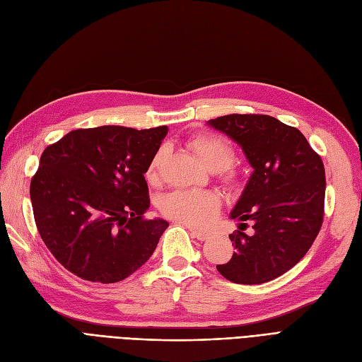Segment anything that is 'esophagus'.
Segmentation results:
<instances>
[{
    "label": "esophagus",
    "instance_id": "esophagus-1",
    "mask_svg": "<svg viewBox=\"0 0 362 362\" xmlns=\"http://www.w3.org/2000/svg\"><path fill=\"white\" fill-rule=\"evenodd\" d=\"M189 231H191V236L192 238H195V239H198V240H207L209 239V233H206V231H200V230H195V228H189Z\"/></svg>",
    "mask_w": 362,
    "mask_h": 362
}]
</instances>
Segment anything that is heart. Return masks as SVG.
<instances>
[{
  "mask_svg": "<svg viewBox=\"0 0 362 362\" xmlns=\"http://www.w3.org/2000/svg\"><path fill=\"white\" fill-rule=\"evenodd\" d=\"M189 147L203 160V164L214 171L226 170L235 160V148L223 136L211 134L197 135L189 141ZM164 156L165 148H159L155 156L151 158L146 171V177L150 182H155L158 179ZM159 209L165 216L177 221V223L192 227H204L215 219L219 202L209 191L177 189L162 197Z\"/></svg>",
  "mask_w": 362,
  "mask_h": 362,
  "instance_id": "obj_1",
  "label": "heart"
}]
</instances>
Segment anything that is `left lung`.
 <instances>
[{
  "label": "left lung",
  "mask_w": 362,
  "mask_h": 362,
  "mask_svg": "<svg viewBox=\"0 0 362 362\" xmlns=\"http://www.w3.org/2000/svg\"><path fill=\"white\" fill-rule=\"evenodd\" d=\"M238 143L252 174L230 212L236 251L218 272L238 284H262L286 274L310 250L323 223L325 167L296 127L271 115L230 114L207 122ZM248 220V237L240 226Z\"/></svg>",
  "instance_id": "1"
}]
</instances>
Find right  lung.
<instances>
[{
  "label": "right lung",
  "instance_id": "right-lung-1",
  "mask_svg": "<svg viewBox=\"0 0 362 362\" xmlns=\"http://www.w3.org/2000/svg\"><path fill=\"white\" fill-rule=\"evenodd\" d=\"M167 132V126H99L45 148L30 185L33 212L45 245L67 271L111 284L150 259L168 223L143 219L150 206L144 174Z\"/></svg>",
  "mask_w": 362,
  "mask_h": 362
}]
</instances>
